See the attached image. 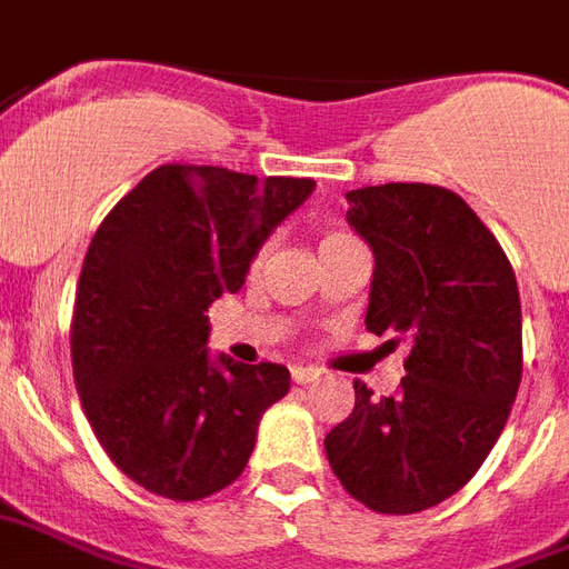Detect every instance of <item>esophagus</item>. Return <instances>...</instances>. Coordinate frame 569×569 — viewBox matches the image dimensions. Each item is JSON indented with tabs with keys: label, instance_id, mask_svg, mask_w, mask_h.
Masks as SVG:
<instances>
[{
	"label": "esophagus",
	"instance_id": "obj_1",
	"mask_svg": "<svg viewBox=\"0 0 569 569\" xmlns=\"http://www.w3.org/2000/svg\"><path fill=\"white\" fill-rule=\"evenodd\" d=\"M318 376H321V370H315V367H300V363H293V367H290V379L297 381V385L315 381Z\"/></svg>",
	"mask_w": 569,
	"mask_h": 569
}]
</instances>
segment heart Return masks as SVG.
<instances>
[{
  "label": "heart",
  "mask_w": 569,
  "mask_h": 569,
  "mask_svg": "<svg viewBox=\"0 0 569 569\" xmlns=\"http://www.w3.org/2000/svg\"><path fill=\"white\" fill-rule=\"evenodd\" d=\"M342 239H351V236H348V233H327L325 239H321V248H327V244L342 242Z\"/></svg>",
  "instance_id": "obj_1"
}]
</instances>
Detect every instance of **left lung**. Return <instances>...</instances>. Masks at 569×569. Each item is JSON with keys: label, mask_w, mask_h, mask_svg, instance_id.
I'll return each instance as SVG.
<instances>
[{"label": "left lung", "mask_w": 569, "mask_h": 569, "mask_svg": "<svg viewBox=\"0 0 569 569\" xmlns=\"http://www.w3.org/2000/svg\"><path fill=\"white\" fill-rule=\"evenodd\" d=\"M346 199L376 257L367 330L409 342V358L393 397L355 381V412L325 449L355 500L409 516L458 495L503 433L521 381L516 272L451 190L379 184Z\"/></svg>", "instance_id": "left-lung-1"}]
</instances>
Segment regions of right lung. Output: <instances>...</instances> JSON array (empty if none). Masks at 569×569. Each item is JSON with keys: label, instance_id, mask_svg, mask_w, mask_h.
<instances>
[{"label": "right lung", "instance_id": "right-lung-1", "mask_svg": "<svg viewBox=\"0 0 569 569\" xmlns=\"http://www.w3.org/2000/svg\"><path fill=\"white\" fill-rule=\"evenodd\" d=\"M312 178L166 163L109 211L87 248L72 315L84 416L114 467L151 495L199 500L239 479L281 363L209 351V306L244 284L251 260Z\"/></svg>", "mask_w": 569, "mask_h": 569}]
</instances>
